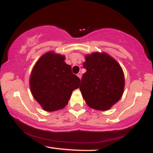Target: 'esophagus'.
I'll return each instance as SVG.
<instances>
[{"label":"esophagus","instance_id":"34e87169","mask_svg":"<svg viewBox=\"0 0 153 153\" xmlns=\"http://www.w3.org/2000/svg\"><path fill=\"white\" fill-rule=\"evenodd\" d=\"M78 75V78L80 79V78H81V76H82V73H81V72H79V73H78V75Z\"/></svg>","mask_w":153,"mask_h":153}]
</instances>
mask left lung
Masks as SVG:
<instances>
[{
  "mask_svg": "<svg viewBox=\"0 0 153 153\" xmlns=\"http://www.w3.org/2000/svg\"><path fill=\"white\" fill-rule=\"evenodd\" d=\"M80 90L85 103L99 111L110 109L124 93V72L114 58L106 52L86 54Z\"/></svg>",
  "mask_w": 153,
  "mask_h": 153,
  "instance_id": "obj_1",
  "label": "left lung"
}]
</instances>
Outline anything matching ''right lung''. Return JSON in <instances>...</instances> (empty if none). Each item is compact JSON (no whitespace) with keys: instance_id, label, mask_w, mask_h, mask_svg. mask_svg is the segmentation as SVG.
Returning <instances> with one entry per match:
<instances>
[{"instance_id":"add662e5","label":"right lung","mask_w":153,"mask_h":153,"mask_svg":"<svg viewBox=\"0 0 153 153\" xmlns=\"http://www.w3.org/2000/svg\"><path fill=\"white\" fill-rule=\"evenodd\" d=\"M65 57L50 51L39 57L31 71L29 86L31 94L46 111L62 109L80 80L73 74Z\"/></svg>"}]
</instances>
